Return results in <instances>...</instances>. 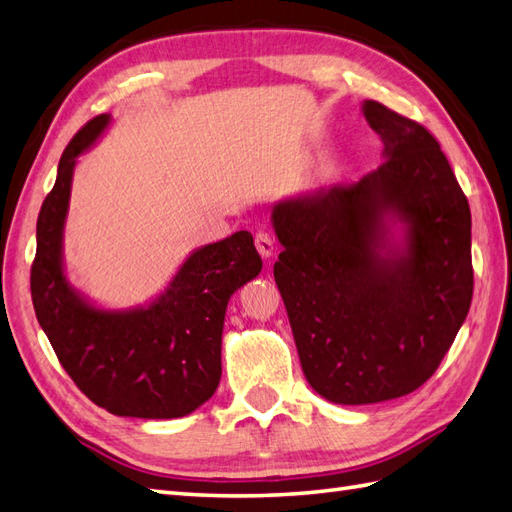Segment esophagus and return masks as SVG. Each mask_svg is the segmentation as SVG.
<instances>
[{
	"instance_id": "34e87169",
	"label": "esophagus",
	"mask_w": 512,
	"mask_h": 512,
	"mask_svg": "<svg viewBox=\"0 0 512 512\" xmlns=\"http://www.w3.org/2000/svg\"><path fill=\"white\" fill-rule=\"evenodd\" d=\"M255 248H257V253L264 257V259H270L272 257V253H275V240H272V237L268 235V233H257L255 235Z\"/></svg>"
}]
</instances>
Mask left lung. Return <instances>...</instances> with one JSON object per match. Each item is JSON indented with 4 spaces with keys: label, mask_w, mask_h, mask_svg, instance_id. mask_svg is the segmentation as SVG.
Listing matches in <instances>:
<instances>
[{
    "label": "left lung",
    "mask_w": 512,
    "mask_h": 512,
    "mask_svg": "<svg viewBox=\"0 0 512 512\" xmlns=\"http://www.w3.org/2000/svg\"><path fill=\"white\" fill-rule=\"evenodd\" d=\"M382 165L275 202V281L307 382L331 403L410 395L445 358L473 296L471 211L438 141L375 100Z\"/></svg>",
    "instance_id": "1"
}]
</instances>
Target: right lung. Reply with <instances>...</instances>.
<instances>
[{"label": "right lung", "mask_w": 512, "mask_h": 512, "mask_svg": "<svg viewBox=\"0 0 512 512\" xmlns=\"http://www.w3.org/2000/svg\"><path fill=\"white\" fill-rule=\"evenodd\" d=\"M93 117L69 141L54 189L43 200L32 264V303L41 329L76 386L106 412L135 419H178L216 392L222 327L233 292L261 272L253 235L237 231L189 253L150 301L111 310L71 285L63 235L78 157L109 130Z\"/></svg>", "instance_id": "obj_1"}]
</instances>
